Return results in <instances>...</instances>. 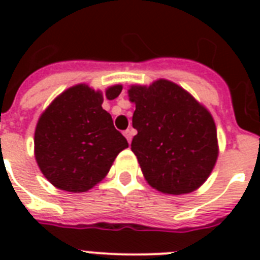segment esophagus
Masks as SVG:
<instances>
[{
    "label": "esophagus",
    "instance_id": "34e87169",
    "mask_svg": "<svg viewBox=\"0 0 260 260\" xmlns=\"http://www.w3.org/2000/svg\"><path fill=\"white\" fill-rule=\"evenodd\" d=\"M124 135H125L128 143H131L132 142V136H134V129H126L125 132H124Z\"/></svg>",
    "mask_w": 260,
    "mask_h": 260
}]
</instances>
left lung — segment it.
<instances>
[{
  "label": "left lung",
  "mask_w": 260,
  "mask_h": 260,
  "mask_svg": "<svg viewBox=\"0 0 260 260\" xmlns=\"http://www.w3.org/2000/svg\"><path fill=\"white\" fill-rule=\"evenodd\" d=\"M136 104L134 151L144 178L167 194L193 191L206 181L217 159V132L210 113L175 83L159 79L132 86Z\"/></svg>",
  "instance_id": "obj_1"
}]
</instances>
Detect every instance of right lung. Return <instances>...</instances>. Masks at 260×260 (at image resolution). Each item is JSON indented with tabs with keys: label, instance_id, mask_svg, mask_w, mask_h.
I'll return each instance as SVG.
<instances>
[{
	"label": "right lung",
	"instance_id": "add662e5",
	"mask_svg": "<svg viewBox=\"0 0 260 260\" xmlns=\"http://www.w3.org/2000/svg\"><path fill=\"white\" fill-rule=\"evenodd\" d=\"M120 85L106 90L113 100ZM102 93L86 85L67 89L40 116L35 131V158L44 177L58 189L79 193L97 185L109 171L126 139L102 109Z\"/></svg>",
	"mask_w": 260,
	"mask_h": 260
}]
</instances>
